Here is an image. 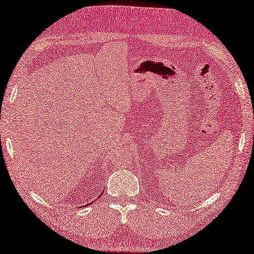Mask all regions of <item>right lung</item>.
<instances>
[{"instance_id":"right-lung-1","label":"right lung","mask_w":254,"mask_h":254,"mask_svg":"<svg viewBox=\"0 0 254 254\" xmlns=\"http://www.w3.org/2000/svg\"><path fill=\"white\" fill-rule=\"evenodd\" d=\"M101 194H102V193H101Z\"/></svg>"}]
</instances>
